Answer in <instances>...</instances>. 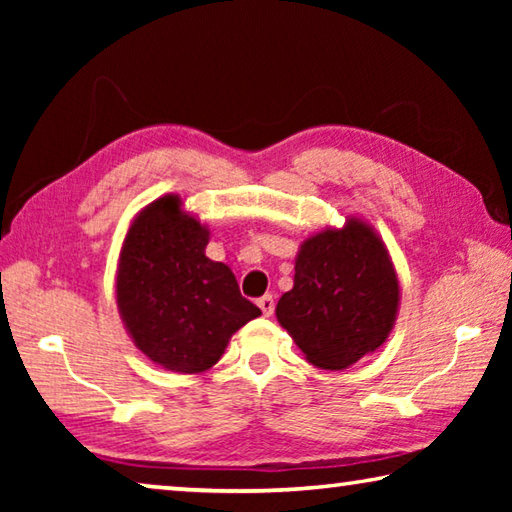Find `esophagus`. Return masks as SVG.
<instances>
[{"label": "esophagus", "mask_w": 512, "mask_h": 512, "mask_svg": "<svg viewBox=\"0 0 512 512\" xmlns=\"http://www.w3.org/2000/svg\"><path fill=\"white\" fill-rule=\"evenodd\" d=\"M257 305H259V309H262V314L268 318L273 314V309H275V298L271 296V293H266V296H262L257 300Z\"/></svg>", "instance_id": "1"}]
</instances>
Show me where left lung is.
Wrapping results in <instances>:
<instances>
[{
    "label": "left lung",
    "mask_w": 512,
    "mask_h": 512,
    "mask_svg": "<svg viewBox=\"0 0 512 512\" xmlns=\"http://www.w3.org/2000/svg\"><path fill=\"white\" fill-rule=\"evenodd\" d=\"M400 309V280L370 223L348 216L343 228L307 237L296 255L293 289L275 307L305 359L345 370L379 350Z\"/></svg>",
    "instance_id": "left-lung-1"
}]
</instances>
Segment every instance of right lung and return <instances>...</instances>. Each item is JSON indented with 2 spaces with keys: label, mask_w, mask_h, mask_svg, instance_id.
<instances>
[{
  "label": "right lung",
  "mask_w": 512,
  "mask_h": 512,
  "mask_svg": "<svg viewBox=\"0 0 512 512\" xmlns=\"http://www.w3.org/2000/svg\"><path fill=\"white\" fill-rule=\"evenodd\" d=\"M210 230L178 194L155 198L128 228L117 264V309L137 350L178 375L223 357L259 307L239 293L230 266L205 255Z\"/></svg>",
  "instance_id": "obj_1"
}]
</instances>
